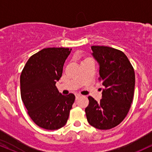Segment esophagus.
I'll return each instance as SVG.
<instances>
[{
	"mask_svg": "<svg viewBox=\"0 0 152 152\" xmlns=\"http://www.w3.org/2000/svg\"><path fill=\"white\" fill-rule=\"evenodd\" d=\"M81 96V94H76V99H78V97H80Z\"/></svg>",
	"mask_w": 152,
	"mask_h": 152,
	"instance_id": "esophagus-1",
	"label": "esophagus"
}]
</instances>
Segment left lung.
<instances>
[{
	"label": "left lung",
	"mask_w": 152,
	"mask_h": 152,
	"mask_svg": "<svg viewBox=\"0 0 152 152\" xmlns=\"http://www.w3.org/2000/svg\"><path fill=\"white\" fill-rule=\"evenodd\" d=\"M91 55L99 66V75L104 88L97 102L88 96L85 109L87 121L96 129L106 130L124 119L134 98L135 74L128 58L121 50L109 46H91Z\"/></svg>",
	"instance_id": "8db88e82"
}]
</instances>
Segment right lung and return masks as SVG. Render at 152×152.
I'll return each instance as SVG.
<instances>
[{"label": "right lung", "instance_id": "1", "mask_svg": "<svg viewBox=\"0 0 152 152\" xmlns=\"http://www.w3.org/2000/svg\"><path fill=\"white\" fill-rule=\"evenodd\" d=\"M71 51L68 48L42 49L28 59L20 75V94L28 114L45 129L64 126L74 102V94L62 95L56 86Z\"/></svg>", "mask_w": 152, "mask_h": 152}]
</instances>
